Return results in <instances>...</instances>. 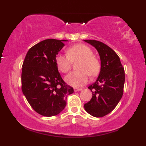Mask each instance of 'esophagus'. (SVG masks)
I'll return each mask as SVG.
<instances>
[{
  "label": "esophagus",
  "instance_id": "obj_1",
  "mask_svg": "<svg viewBox=\"0 0 146 146\" xmlns=\"http://www.w3.org/2000/svg\"><path fill=\"white\" fill-rule=\"evenodd\" d=\"M82 88H74V92H78V91H80V90H82Z\"/></svg>",
  "mask_w": 146,
  "mask_h": 146
}]
</instances>
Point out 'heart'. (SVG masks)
Here are the masks:
<instances>
[{"mask_svg":"<svg viewBox=\"0 0 146 146\" xmlns=\"http://www.w3.org/2000/svg\"><path fill=\"white\" fill-rule=\"evenodd\" d=\"M79 60L76 65L78 71L72 72L67 75L65 80L68 84L80 87L88 82V75L94 76L98 73L100 64L99 60L93 55L92 50L86 45L77 44L67 50V55L59 54L56 58L58 68L66 73L71 68L72 62Z\"/></svg>","mask_w":146,"mask_h":146,"instance_id":"heart-1","label":"heart"}]
</instances>
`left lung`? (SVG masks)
I'll return each instance as SVG.
<instances>
[{
	"instance_id": "left-lung-1",
	"label": "left lung",
	"mask_w": 146,
	"mask_h": 146,
	"mask_svg": "<svg viewBox=\"0 0 146 146\" xmlns=\"http://www.w3.org/2000/svg\"><path fill=\"white\" fill-rule=\"evenodd\" d=\"M98 52L101 69L94 83L88 86L92 97L84 104L85 110L100 117L110 113L119 103L123 92L125 72L116 53L105 44L94 40H84Z\"/></svg>"
}]
</instances>
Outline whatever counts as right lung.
Here are the masks:
<instances>
[{"mask_svg": "<svg viewBox=\"0 0 146 146\" xmlns=\"http://www.w3.org/2000/svg\"><path fill=\"white\" fill-rule=\"evenodd\" d=\"M66 40L46 39L29 49L22 68V91L38 113L50 117L58 115L66 105V96L74 92L60 74L56 55Z\"/></svg>", "mask_w": 146, "mask_h": 146, "instance_id": "1", "label": "right lung"}]
</instances>
